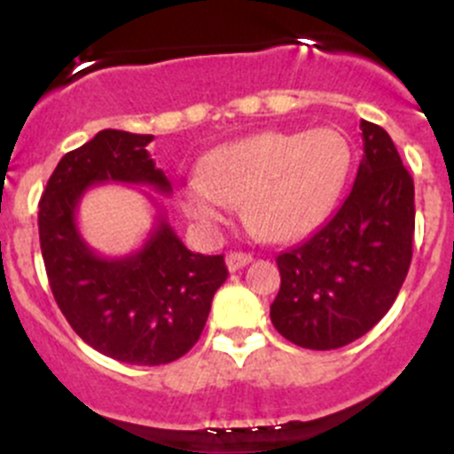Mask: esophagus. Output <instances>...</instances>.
Masks as SVG:
<instances>
[{
  "label": "esophagus",
  "mask_w": 454,
  "mask_h": 454,
  "mask_svg": "<svg viewBox=\"0 0 454 454\" xmlns=\"http://www.w3.org/2000/svg\"><path fill=\"white\" fill-rule=\"evenodd\" d=\"M250 261H253V254L250 253H228L226 254V265L231 272H237V270H241L244 265H248Z\"/></svg>",
  "instance_id": "esophagus-1"
}]
</instances>
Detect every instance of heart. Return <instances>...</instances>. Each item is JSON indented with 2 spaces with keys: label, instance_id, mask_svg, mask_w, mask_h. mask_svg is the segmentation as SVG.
<instances>
[{
  "label": "heart",
  "instance_id": "b5f03b06",
  "mask_svg": "<svg viewBox=\"0 0 454 454\" xmlns=\"http://www.w3.org/2000/svg\"><path fill=\"white\" fill-rule=\"evenodd\" d=\"M349 168V142L332 127L261 131L204 155L200 176L182 186L180 206L215 232L241 204L246 223L265 239L294 241L327 217Z\"/></svg>",
  "mask_w": 454,
  "mask_h": 454
}]
</instances>
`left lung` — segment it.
Here are the masks:
<instances>
[{"label": "left lung", "instance_id": "left-lung-1", "mask_svg": "<svg viewBox=\"0 0 454 454\" xmlns=\"http://www.w3.org/2000/svg\"><path fill=\"white\" fill-rule=\"evenodd\" d=\"M360 129L364 155L351 193L308 241L277 256L281 290L270 318L305 349L364 336L395 303L413 256V177L382 127L363 121Z\"/></svg>", "mask_w": 454, "mask_h": 454}]
</instances>
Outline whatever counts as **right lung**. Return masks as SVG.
<instances>
[{
  "label": "right lung",
  "instance_id": "add662e5",
  "mask_svg": "<svg viewBox=\"0 0 454 454\" xmlns=\"http://www.w3.org/2000/svg\"><path fill=\"white\" fill-rule=\"evenodd\" d=\"M153 136L103 129L61 158L39 201V241L50 290L76 333L100 354L158 367L200 340L215 292L228 278L223 254H195L160 217L138 253L98 256L81 237L76 206L91 184H151L168 193L146 145Z\"/></svg>",
  "mask_w": 454,
  "mask_h": 454
}]
</instances>
